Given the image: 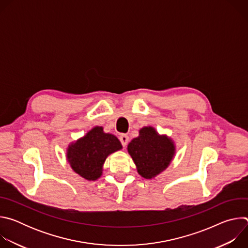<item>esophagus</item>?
<instances>
[{
  "instance_id": "1",
  "label": "esophagus",
  "mask_w": 248,
  "mask_h": 248,
  "mask_svg": "<svg viewBox=\"0 0 248 248\" xmlns=\"http://www.w3.org/2000/svg\"><path fill=\"white\" fill-rule=\"evenodd\" d=\"M128 140H129V137H128V135H127V134L122 133V134L120 135V141L122 142V144H123V146H124H124H126V144L128 143Z\"/></svg>"
}]
</instances>
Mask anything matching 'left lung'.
Listing matches in <instances>:
<instances>
[{
    "instance_id": "1",
    "label": "left lung",
    "mask_w": 248,
    "mask_h": 248,
    "mask_svg": "<svg viewBox=\"0 0 248 248\" xmlns=\"http://www.w3.org/2000/svg\"><path fill=\"white\" fill-rule=\"evenodd\" d=\"M127 150L138 173L144 179H152L164 170L174 154L171 140L159 135L151 126L141 128L139 136L131 140Z\"/></svg>"
}]
</instances>
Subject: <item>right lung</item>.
<instances>
[{
	"label": "right lung",
	"mask_w": 248,
	"mask_h": 248,
	"mask_svg": "<svg viewBox=\"0 0 248 248\" xmlns=\"http://www.w3.org/2000/svg\"><path fill=\"white\" fill-rule=\"evenodd\" d=\"M122 149L119 139L96 126L76 143L69 145L66 158L73 170L87 181H95L102 174L103 164L111 153Z\"/></svg>",
	"instance_id": "obj_1"
}]
</instances>
